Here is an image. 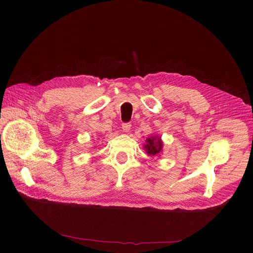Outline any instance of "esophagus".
<instances>
[{"label": "esophagus", "mask_w": 253, "mask_h": 253, "mask_svg": "<svg viewBox=\"0 0 253 253\" xmlns=\"http://www.w3.org/2000/svg\"><path fill=\"white\" fill-rule=\"evenodd\" d=\"M130 128H131V123H123L122 124V129H123V131L124 132H128L129 130H130Z\"/></svg>", "instance_id": "34e87169"}]
</instances>
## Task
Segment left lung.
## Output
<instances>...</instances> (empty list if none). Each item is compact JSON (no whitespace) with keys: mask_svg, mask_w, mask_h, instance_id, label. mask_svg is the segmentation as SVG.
I'll use <instances>...</instances> for the list:
<instances>
[{"mask_svg":"<svg viewBox=\"0 0 253 253\" xmlns=\"http://www.w3.org/2000/svg\"><path fill=\"white\" fill-rule=\"evenodd\" d=\"M144 149L148 152L149 155H153V156L158 155L162 150V142H161L160 137L148 138L147 144L144 145Z\"/></svg>","mask_w":253,"mask_h":253,"instance_id":"8db88e82","label":"left lung"}]
</instances>
